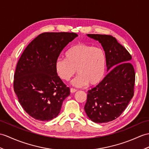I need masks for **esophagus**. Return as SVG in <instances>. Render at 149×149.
<instances>
[{
    "instance_id": "obj_1",
    "label": "esophagus",
    "mask_w": 149,
    "mask_h": 149,
    "mask_svg": "<svg viewBox=\"0 0 149 149\" xmlns=\"http://www.w3.org/2000/svg\"><path fill=\"white\" fill-rule=\"evenodd\" d=\"M77 91V89H74V88H70V92L71 93H75V92H76Z\"/></svg>"
}]
</instances>
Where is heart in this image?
<instances>
[{
	"instance_id": "b5f03b06",
	"label": "heart",
	"mask_w": 149,
	"mask_h": 149,
	"mask_svg": "<svg viewBox=\"0 0 149 149\" xmlns=\"http://www.w3.org/2000/svg\"><path fill=\"white\" fill-rule=\"evenodd\" d=\"M65 57L55 61V69L62 80L68 81L76 71L79 75L72 82L76 86H95L104 77L107 57L102 48L79 43L69 48Z\"/></svg>"
}]
</instances>
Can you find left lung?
I'll use <instances>...</instances> for the list:
<instances>
[{"label":"left lung","mask_w":149,"mask_h":149,"mask_svg":"<svg viewBox=\"0 0 149 149\" xmlns=\"http://www.w3.org/2000/svg\"><path fill=\"white\" fill-rule=\"evenodd\" d=\"M87 36L101 43L109 72L95 88L88 91L84 110L92 121L108 123L121 115L134 95L135 72L130 62L131 55L112 36Z\"/></svg>","instance_id":"8db88e82"}]
</instances>
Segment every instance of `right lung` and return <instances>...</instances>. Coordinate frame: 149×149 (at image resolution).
Listing matches in <instances>:
<instances>
[{
  "label": "right lung",
  "mask_w": 149,
  "mask_h": 149,
  "mask_svg": "<svg viewBox=\"0 0 149 149\" xmlns=\"http://www.w3.org/2000/svg\"><path fill=\"white\" fill-rule=\"evenodd\" d=\"M77 36L73 32L42 33L19 58L14 75V91L23 109L35 119L48 121L55 118L70 95V88L57 74L55 61Z\"/></svg>",
  "instance_id": "1"
}]
</instances>
